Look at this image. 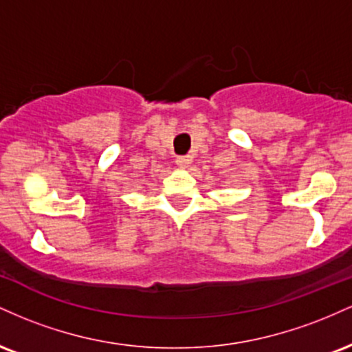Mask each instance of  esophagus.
Here are the masks:
<instances>
[{"mask_svg": "<svg viewBox=\"0 0 352 352\" xmlns=\"http://www.w3.org/2000/svg\"><path fill=\"white\" fill-rule=\"evenodd\" d=\"M177 165H179V167H182V168H185V167H188L190 164H192V157L190 155H179L177 157Z\"/></svg>", "mask_w": 352, "mask_h": 352, "instance_id": "esophagus-1", "label": "esophagus"}]
</instances>
